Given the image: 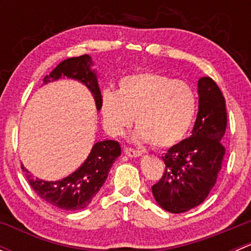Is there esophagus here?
Listing matches in <instances>:
<instances>
[{"instance_id":"esophagus-1","label":"esophagus","mask_w":251,"mask_h":251,"mask_svg":"<svg viewBox=\"0 0 251 251\" xmlns=\"http://www.w3.org/2000/svg\"><path fill=\"white\" fill-rule=\"evenodd\" d=\"M125 154L128 155L130 158H137V156H141L142 153L140 151H136V149L130 148V147H126L125 148Z\"/></svg>"}]
</instances>
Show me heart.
Instances as JSON below:
<instances>
[{
  "mask_svg": "<svg viewBox=\"0 0 251 251\" xmlns=\"http://www.w3.org/2000/svg\"><path fill=\"white\" fill-rule=\"evenodd\" d=\"M197 104V95L189 83L151 72L123 76L118 82V93L105 90L100 102L109 133L123 135L136 116V140L153 142L160 149L171 148L186 138Z\"/></svg>",
  "mask_w": 251,
  "mask_h": 251,
  "instance_id": "1",
  "label": "heart"
}]
</instances>
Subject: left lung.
Returning <instances> with one entry per match:
<instances>
[{"label":"left lung","instance_id":"left-lung-1","mask_svg":"<svg viewBox=\"0 0 251 251\" xmlns=\"http://www.w3.org/2000/svg\"><path fill=\"white\" fill-rule=\"evenodd\" d=\"M199 110L191 137L163 156L165 171L151 187L156 203L173 214L186 212L206 199L216 183L225 156V97L211 77L198 80Z\"/></svg>","mask_w":251,"mask_h":251}]
</instances>
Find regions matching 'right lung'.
Listing matches in <instances>:
<instances>
[{
  "label": "right lung",
  "instance_id": "right-lung-1",
  "mask_svg": "<svg viewBox=\"0 0 251 251\" xmlns=\"http://www.w3.org/2000/svg\"><path fill=\"white\" fill-rule=\"evenodd\" d=\"M92 65L93 62L88 54L68 58L59 63L50 75L45 76L44 83L52 82L62 76L80 81L91 91L96 100L97 110H100L102 95L98 86L97 74L95 70L91 69ZM120 154L121 148L119 142L111 140L97 142L92 147V151L88 154L87 159L76 171L54 182L44 181L37 177L35 178L23 164L22 170L24 171L25 177L32 189L44 201L59 209L74 211V210L85 209L92 201L107 179L113 163L118 156H120Z\"/></svg>",
  "mask_w": 251,
  "mask_h": 251
}]
</instances>
